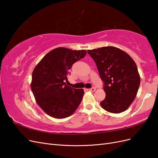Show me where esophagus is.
Instances as JSON below:
<instances>
[{"label":"esophagus","instance_id":"obj_1","mask_svg":"<svg viewBox=\"0 0 158 158\" xmlns=\"http://www.w3.org/2000/svg\"><path fill=\"white\" fill-rule=\"evenodd\" d=\"M88 91H90V92H94L95 91V87H93V88H90V89H88Z\"/></svg>","mask_w":158,"mask_h":158}]
</instances>
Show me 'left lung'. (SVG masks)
<instances>
[{"label":"left lung","instance_id":"obj_1","mask_svg":"<svg viewBox=\"0 0 158 158\" xmlns=\"http://www.w3.org/2000/svg\"><path fill=\"white\" fill-rule=\"evenodd\" d=\"M98 67L104 83L106 96L100 103L113 113L126 111L135 100L140 84L135 62L127 52L114 47L88 51Z\"/></svg>","mask_w":158,"mask_h":158}]
</instances>
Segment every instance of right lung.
Returning a JSON list of instances; mask_svg holds the SVG:
<instances>
[{"label":"right lung","mask_w":158,"mask_h":158,"mask_svg":"<svg viewBox=\"0 0 158 158\" xmlns=\"http://www.w3.org/2000/svg\"><path fill=\"white\" fill-rule=\"evenodd\" d=\"M85 55V50L58 47L49 52L33 70L31 89L38 106L49 116L68 117L82 102L84 89L68 86L65 82L72 66Z\"/></svg>","instance_id":"1"}]
</instances>
